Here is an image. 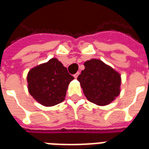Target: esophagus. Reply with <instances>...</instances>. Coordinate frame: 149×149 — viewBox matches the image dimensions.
<instances>
[{"instance_id":"1","label":"esophagus","mask_w":149,"mask_h":149,"mask_svg":"<svg viewBox=\"0 0 149 149\" xmlns=\"http://www.w3.org/2000/svg\"><path fill=\"white\" fill-rule=\"evenodd\" d=\"M78 74H79V72H77V73H76L75 74H74V78H78Z\"/></svg>"}]
</instances>
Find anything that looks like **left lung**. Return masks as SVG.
I'll list each match as a JSON object with an SVG mask.
<instances>
[{
	"instance_id": "1",
	"label": "left lung",
	"mask_w": 149,
	"mask_h": 149,
	"mask_svg": "<svg viewBox=\"0 0 149 149\" xmlns=\"http://www.w3.org/2000/svg\"><path fill=\"white\" fill-rule=\"evenodd\" d=\"M84 65L78 81L87 99L99 106L109 104L120 95L121 74L100 59L92 58Z\"/></svg>"
}]
</instances>
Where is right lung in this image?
Instances as JSON below:
<instances>
[{
	"label": "right lung",
	"mask_w": 149,
	"mask_h": 149,
	"mask_svg": "<svg viewBox=\"0 0 149 149\" xmlns=\"http://www.w3.org/2000/svg\"><path fill=\"white\" fill-rule=\"evenodd\" d=\"M73 79L61 62L53 58L28 71L27 88L38 103L45 107L54 106L65 100Z\"/></svg>",
	"instance_id": "add662e5"
}]
</instances>
